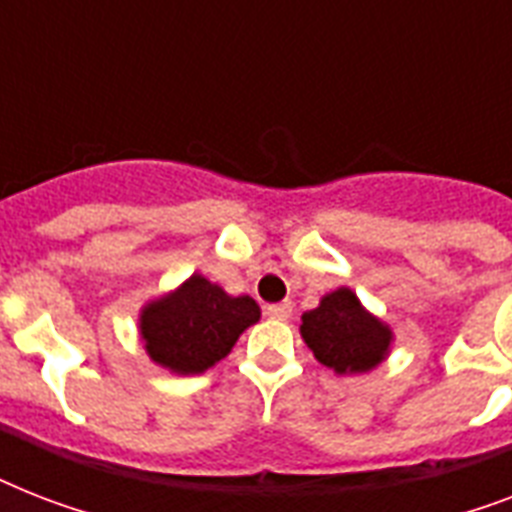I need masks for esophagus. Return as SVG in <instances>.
Returning <instances> with one entry per match:
<instances>
[{"mask_svg":"<svg viewBox=\"0 0 512 512\" xmlns=\"http://www.w3.org/2000/svg\"><path fill=\"white\" fill-rule=\"evenodd\" d=\"M265 313L276 321H287L289 316H292V303H289V300H284V303H273L265 308Z\"/></svg>","mask_w":512,"mask_h":512,"instance_id":"1","label":"esophagus"}]
</instances>
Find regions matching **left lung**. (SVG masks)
<instances>
[{"instance_id":"left-lung-1","label":"left lung","mask_w":512,"mask_h":512,"mask_svg":"<svg viewBox=\"0 0 512 512\" xmlns=\"http://www.w3.org/2000/svg\"><path fill=\"white\" fill-rule=\"evenodd\" d=\"M300 335L313 356L337 374L369 372L382 364L393 342L388 324L366 311L348 287L329 292L319 308L303 313Z\"/></svg>"}]
</instances>
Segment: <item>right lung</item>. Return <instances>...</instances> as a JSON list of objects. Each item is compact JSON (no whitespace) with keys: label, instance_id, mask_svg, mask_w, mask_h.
Segmentation results:
<instances>
[{"label":"right lung","instance_id":"1","mask_svg":"<svg viewBox=\"0 0 512 512\" xmlns=\"http://www.w3.org/2000/svg\"><path fill=\"white\" fill-rule=\"evenodd\" d=\"M260 321L249 295L231 297L199 273L140 311V337L151 361L175 374H201L231 353L239 335Z\"/></svg>","mask_w":512,"mask_h":512}]
</instances>
